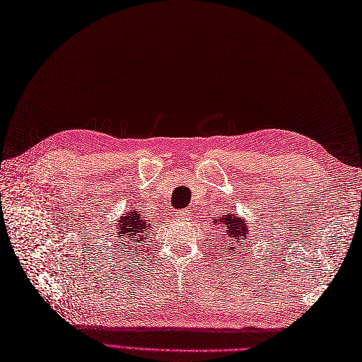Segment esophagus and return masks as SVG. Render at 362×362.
I'll return each mask as SVG.
<instances>
[{"mask_svg":"<svg viewBox=\"0 0 362 362\" xmlns=\"http://www.w3.org/2000/svg\"><path fill=\"white\" fill-rule=\"evenodd\" d=\"M176 216H178V218H187V216H189V214H187L186 210H184V211H180V214L176 215Z\"/></svg>","mask_w":362,"mask_h":362,"instance_id":"34e87169","label":"esophagus"}]
</instances>
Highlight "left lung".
<instances>
[{"label": "left lung", "instance_id": "1", "mask_svg": "<svg viewBox=\"0 0 362 362\" xmlns=\"http://www.w3.org/2000/svg\"><path fill=\"white\" fill-rule=\"evenodd\" d=\"M215 224L223 226V236L221 240L226 241V245H228L227 252L233 253L235 250H240L244 247L245 240H247L249 228L247 221L243 216H238L233 214H223L221 216L215 218Z\"/></svg>", "mask_w": 362, "mask_h": 362}]
</instances>
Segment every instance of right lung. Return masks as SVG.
<instances>
[{
    "instance_id": "add662e5",
    "label": "right lung",
    "mask_w": 362,
    "mask_h": 362,
    "mask_svg": "<svg viewBox=\"0 0 362 362\" xmlns=\"http://www.w3.org/2000/svg\"><path fill=\"white\" fill-rule=\"evenodd\" d=\"M117 233L124 240L126 243H134V241H143L146 240L147 233L151 232L152 223L144 219V216L139 214L136 209H127L126 214L122 215L118 223H117Z\"/></svg>"
}]
</instances>
